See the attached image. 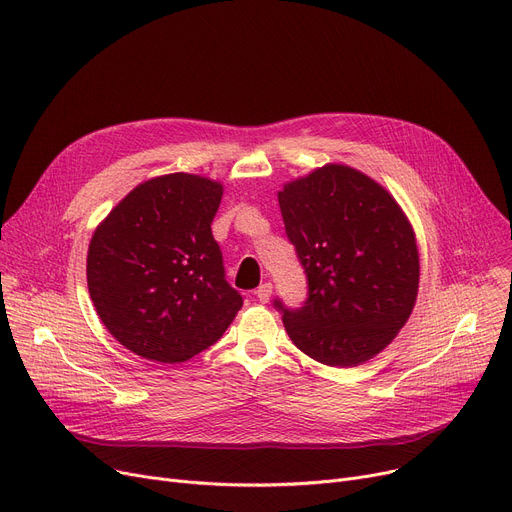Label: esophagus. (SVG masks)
Listing matches in <instances>:
<instances>
[{
  "instance_id": "1",
  "label": "esophagus",
  "mask_w": 512,
  "mask_h": 512,
  "mask_svg": "<svg viewBox=\"0 0 512 512\" xmlns=\"http://www.w3.org/2000/svg\"><path fill=\"white\" fill-rule=\"evenodd\" d=\"M255 296H257L259 302H267V300L271 298V284H269V282L261 284V286L255 290Z\"/></svg>"
}]
</instances>
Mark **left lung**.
Returning <instances> with one entry per match:
<instances>
[{"mask_svg": "<svg viewBox=\"0 0 512 512\" xmlns=\"http://www.w3.org/2000/svg\"><path fill=\"white\" fill-rule=\"evenodd\" d=\"M278 201L309 288L298 309L274 300L294 346L342 368L377 356L418 296L416 236L397 201L344 164L284 185Z\"/></svg>", "mask_w": 512, "mask_h": 512, "instance_id": "left-lung-1", "label": "left lung"}]
</instances>
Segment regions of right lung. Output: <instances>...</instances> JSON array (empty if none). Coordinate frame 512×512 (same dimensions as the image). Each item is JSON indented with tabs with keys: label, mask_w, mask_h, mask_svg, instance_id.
<instances>
[{
	"label": "right lung",
	"mask_w": 512,
	"mask_h": 512,
	"mask_svg": "<svg viewBox=\"0 0 512 512\" xmlns=\"http://www.w3.org/2000/svg\"><path fill=\"white\" fill-rule=\"evenodd\" d=\"M222 185L175 173L121 199L94 230L88 290L94 309L127 350L177 364L214 346L243 296L224 274L212 234Z\"/></svg>",
	"instance_id": "right-lung-1"
}]
</instances>
